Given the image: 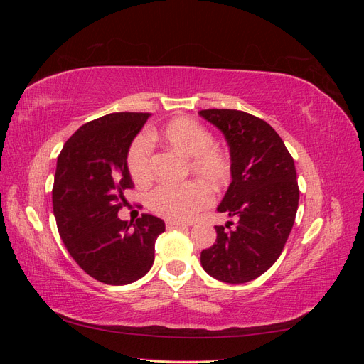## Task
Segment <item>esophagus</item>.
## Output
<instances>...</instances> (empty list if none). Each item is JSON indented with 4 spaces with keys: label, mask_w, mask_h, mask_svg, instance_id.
I'll return each mask as SVG.
<instances>
[{
    "label": "esophagus",
    "mask_w": 364,
    "mask_h": 364,
    "mask_svg": "<svg viewBox=\"0 0 364 364\" xmlns=\"http://www.w3.org/2000/svg\"><path fill=\"white\" fill-rule=\"evenodd\" d=\"M188 226H190L188 223L171 222V220H168V222H167V229H185V228H188Z\"/></svg>",
    "instance_id": "1"
}]
</instances>
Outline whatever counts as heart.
<instances>
[{"mask_svg":"<svg viewBox=\"0 0 364 364\" xmlns=\"http://www.w3.org/2000/svg\"><path fill=\"white\" fill-rule=\"evenodd\" d=\"M159 135L165 144L190 158V171L209 188L218 191L229 183L232 167L228 153L214 146L213 134L200 123L191 118H176L162 127ZM150 155L149 138L146 135L136 136L127 153V168L138 183L150 179ZM204 186L197 181L181 185L162 183L147 194L146 202L153 213L164 218L188 222L211 202Z\"/></svg>","mask_w":364,"mask_h":364,"instance_id":"heart-1","label":"heart"}]
</instances>
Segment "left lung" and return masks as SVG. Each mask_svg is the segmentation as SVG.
<instances>
[{
	"mask_svg": "<svg viewBox=\"0 0 364 364\" xmlns=\"http://www.w3.org/2000/svg\"><path fill=\"white\" fill-rule=\"evenodd\" d=\"M222 130L232 167V182L218 213L237 223L215 226V243L202 250V267L213 278L243 284L267 272L287 243L299 203L294 161L266 121L235 109L199 112Z\"/></svg>",
	"mask_w": 364,
	"mask_h": 364,
	"instance_id": "left-lung-1",
	"label": "left lung"
}]
</instances>
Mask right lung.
<instances>
[{"label":"right lung","mask_w":364,"mask_h":364,"mask_svg":"<svg viewBox=\"0 0 364 364\" xmlns=\"http://www.w3.org/2000/svg\"><path fill=\"white\" fill-rule=\"evenodd\" d=\"M150 114L115 112L83 124L65 142L53 185V211L70 255L94 279L135 282L151 269L161 218H118L134 188L127 168L132 141Z\"/></svg>","instance_id":"right-lung-1"}]
</instances>
